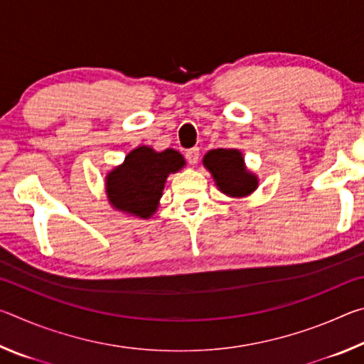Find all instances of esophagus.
<instances>
[{
	"label": "esophagus",
	"mask_w": 364,
	"mask_h": 364,
	"mask_svg": "<svg viewBox=\"0 0 364 364\" xmlns=\"http://www.w3.org/2000/svg\"><path fill=\"white\" fill-rule=\"evenodd\" d=\"M199 156H200L199 147H193V149H189V151L186 152V159H188V162H189L191 165H196L197 162H199Z\"/></svg>",
	"instance_id": "1"
}]
</instances>
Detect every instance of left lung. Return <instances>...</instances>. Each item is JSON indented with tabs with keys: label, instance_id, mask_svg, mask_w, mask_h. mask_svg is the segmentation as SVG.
Here are the masks:
<instances>
[{
	"label": "left lung",
	"instance_id": "obj_1",
	"mask_svg": "<svg viewBox=\"0 0 364 364\" xmlns=\"http://www.w3.org/2000/svg\"><path fill=\"white\" fill-rule=\"evenodd\" d=\"M204 167L210 171L221 193L231 197H244L258 188V178L244 164L241 151L212 149L204 156Z\"/></svg>",
	"mask_w": 364,
	"mask_h": 364
}]
</instances>
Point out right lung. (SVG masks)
<instances>
[{
	"label": "right lung",
	"instance_id": "1",
	"mask_svg": "<svg viewBox=\"0 0 364 364\" xmlns=\"http://www.w3.org/2000/svg\"><path fill=\"white\" fill-rule=\"evenodd\" d=\"M186 162L175 149L162 152L139 146L125 157V162L106 176V193L110 205L138 218H151L159 207L165 181Z\"/></svg>",
	"mask_w": 364,
	"mask_h": 364
}]
</instances>
